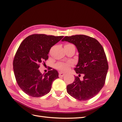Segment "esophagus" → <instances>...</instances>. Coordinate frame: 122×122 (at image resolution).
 <instances>
[{
    "mask_svg": "<svg viewBox=\"0 0 122 122\" xmlns=\"http://www.w3.org/2000/svg\"><path fill=\"white\" fill-rule=\"evenodd\" d=\"M64 74H65V73H62V72H59V76L60 77H63L64 76Z\"/></svg>",
    "mask_w": 122,
    "mask_h": 122,
    "instance_id": "34e87169",
    "label": "esophagus"
}]
</instances>
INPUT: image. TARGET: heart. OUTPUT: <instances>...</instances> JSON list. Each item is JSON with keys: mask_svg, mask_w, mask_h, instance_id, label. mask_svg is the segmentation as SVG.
Masks as SVG:
<instances>
[{"mask_svg": "<svg viewBox=\"0 0 122 122\" xmlns=\"http://www.w3.org/2000/svg\"><path fill=\"white\" fill-rule=\"evenodd\" d=\"M56 67L61 71L66 70L69 68V64L63 62H59L56 64Z\"/></svg>", "mask_w": 122, "mask_h": 122, "instance_id": "obj_1", "label": "heart"}]
</instances>
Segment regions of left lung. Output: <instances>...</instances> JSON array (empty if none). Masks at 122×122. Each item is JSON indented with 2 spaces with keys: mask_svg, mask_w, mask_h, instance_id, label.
Segmentation results:
<instances>
[{
  "mask_svg": "<svg viewBox=\"0 0 122 122\" xmlns=\"http://www.w3.org/2000/svg\"><path fill=\"white\" fill-rule=\"evenodd\" d=\"M62 41L76 46L79 61L74 70L80 76L84 74L82 81L75 76L74 82L67 85V92L77 100H90L98 94L105 82L108 65L104 49L97 39L85 35L66 36Z\"/></svg>",
  "mask_w": 122,
  "mask_h": 122,
  "instance_id": "8db88e82",
  "label": "left lung"
}]
</instances>
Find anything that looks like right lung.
<instances>
[{
    "mask_svg": "<svg viewBox=\"0 0 122 122\" xmlns=\"http://www.w3.org/2000/svg\"><path fill=\"white\" fill-rule=\"evenodd\" d=\"M63 37L33 34L20 45L13 61V68L17 83L25 94L38 97L50 91L53 81L59 78L58 71L51 68L42 74L38 69L48 59L51 48Z\"/></svg>",
    "mask_w": 122,
    "mask_h": 122,
    "instance_id": "obj_1",
    "label": "right lung"
}]
</instances>
